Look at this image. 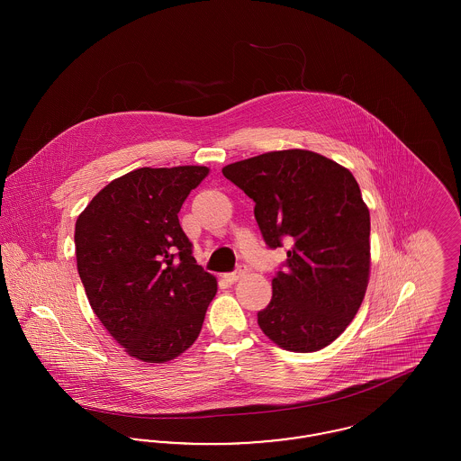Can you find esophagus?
I'll return each mask as SVG.
<instances>
[{"label":"esophagus","instance_id":"1","mask_svg":"<svg viewBox=\"0 0 461 461\" xmlns=\"http://www.w3.org/2000/svg\"><path fill=\"white\" fill-rule=\"evenodd\" d=\"M247 275V267L245 266H240L237 271H233V273H226L222 278L228 282V284H235V282H239L240 278H243Z\"/></svg>","mask_w":461,"mask_h":461}]
</instances>
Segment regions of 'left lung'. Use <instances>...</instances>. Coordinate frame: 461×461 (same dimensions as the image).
<instances>
[{"instance_id":"1","label":"left lung","mask_w":461,"mask_h":461,"mask_svg":"<svg viewBox=\"0 0 461 461\" xmlns=\"http://www.w3.org/2000/svg\"><path fill=\"white\" fill-rule=\"evenodd\" d=\"M256 202L264 241H290L286 269L258 312L264 335L282 349L330 346L359 311L370 280V211L351 171L323 155L290 149L222 167Z\"/></svg>"}]
</instances>
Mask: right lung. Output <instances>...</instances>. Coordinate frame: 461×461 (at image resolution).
Wrapping results in <instances>:
<instances>
[{
  "label": "right lung",
  "mask_w": 461,
  "mask_h": 461,
  "mask_svg": "<svg viewBox=\"0 0 461 461\" xmlns=\"http://www.w3.org/2000/svg\"><path fill=\"white\" fill-rule=\"evenodd\" d=\"M205 166L140 167L110 181L76 221V259L89 306L113 340L143 363L194 346L218 292L179 226Z\"/></svg>",
  "instance_id": "1"
}]
</instances>
